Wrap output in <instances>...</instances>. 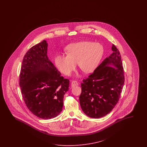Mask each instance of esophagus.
I'll use <instances>...</instances> for the list:
<instances>
[{"label":"esophagus","mask_w":147,"mask_h":147,"mask_svg":"<svg viewBox=\"0 0 147 147\" xmlns=\"http://www.w3.org/2000/svg\"><path fill=\"white\" fill-rule=\"evenodd\" d=\"M79 85V83L78 82V81H76V80H73L71 82V87H75Z\"/></svg>","instance_id":"1"}]
</instances>
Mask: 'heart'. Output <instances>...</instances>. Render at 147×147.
<instances>
[{
    "mask_svg": "<svg viewBox=\"0 0 147 147\" xmlns=\"http://www.w3.org/2000/svg\"><path fill=\"white\" fill-rule=\"evenodd\" d=\"M67 54H58L55 63L65 76H69L76 68V63L85 73L93 71L102 57L103 49L101 45L90 41H81L69 45L66 49Z\"/></svg>",
    "mask_w": 147,
    "mask_h": 147,
    "instance_id": "heart-1",
    "label": "heart"
}]
</instances>
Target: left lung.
I'll use <instances>...</instances> for the list:
<instances>
[{"instance_id": "8db88e82", "label": "left lung", "mask_w": 147, "mask_h": 147, "mask_svg": "<svg viewBox=\"0 0 147 147\" xmlns=\"http://www.w3.org/2000/svg\"><path fill=\"white\" fill-rule=\"evenodd\" d=\"M113 53L81 83L80 106L85 114L100 118L112 111L119 101L125 83L124 70L119 49L113 44ZM113 64L117 69L108 67Z\"/></svg>"}]
</instances>
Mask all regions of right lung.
I'll list each match as a JSON object with an SVG mask.
<instances>
[{
	"instance_id": "1",
	"label": "right lung",
	"mask_w": 147,
	"mask_h": 147,
	"mask_svg": "<svg viewBox=\"0 0 147 147\" xmlns=\"http://www.w3.org/2000/svg\"><path fill=\"white\" fill-rule=\"evenodd\" d=\"M46 41L36 45L25 54L20 69L19 85L28 109L43 119L56 117L62 111L64 95L69 80L61 73L47 57Z\"/></svg>"
}]
</instances>
